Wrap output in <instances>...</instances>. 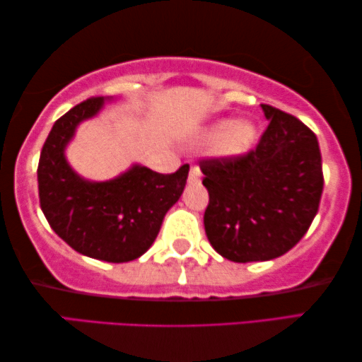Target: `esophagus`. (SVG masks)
Instances as JSON below:
<instances>
[{
    "label": "esophagus",
    "instance_id": "esophagus-1",
    "mask_svg": "<svg viewBox=\"0 0 362 362\" xmlns=\"http://www.w3.org/2000/svg\"><path fill=\"white\" fill-rule=\"evenodd\" d=\"M200 176H202V173H200L199 166H192L191 171H189V176H187L189 185H197V182H200Z\"/></svg>",
    "mask_w": 362,
    "mask_h": 362
}]
</instances>
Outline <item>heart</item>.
I'll use <instances>...</instances> for the list:
<instances>
[{"instance_id":"heart-1","label":"heart","mask_w":362,"mask_h":362,"mask_svg":"<svg viewBox=\"0 0 362 362\" xmlns=\"http://www.w3.org/2000/svg\"><path fill=\"white\" fill-rule=\"evenodd\" d=\"M257 127L249 119H218L205 131L204 141L216 146V152L223 157H239L254 147Z\"/></svg>"}]
</instances>
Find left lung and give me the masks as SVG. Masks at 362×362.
<instances>
[{
    "label": "left lung",
    "mask_w": 362,
    "mask_h": 362,
    "mask_svg": "<svg viewBox=\"0 0 362 362\" xmlns=\"http://www.w3.org/2000/svg\"><path fill=\"white\" fill-rule=\"evenodd\" d=\"M260 107L270 123L255 150L200 162L209 191L205 233L216 252L241 264L272 260L296 246L324 189L314 132L285 111Z\"/></svg>",
    "instance_id": "8db88e82"
}]
</instances>
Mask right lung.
<instances>
[{
	"label": "right lung",
	"mask_w": 362,
	"mask_h": 362,
	"mask_svg": "<svg viewBox=\"0 0 362 362\" xmlns=\"http://www.w3.org/2000/svg\"><path fill=\"white\" fill-rule=\"evenodd\" d=\"M105 97L76 105L53 124L38 162V197L53 231L74 251L105 262H129L152 246L168 210L185 191L189 165L162 175L132 165L110 181H88L64 150L82 121L98 115Z\"/></svg>",
	"instance_id": "1"
}]
</instances>
